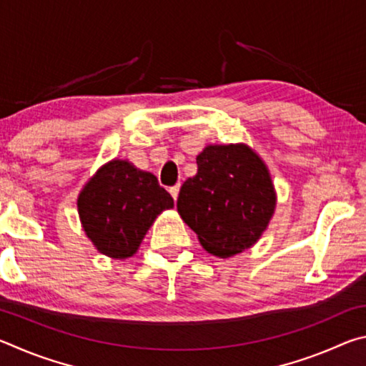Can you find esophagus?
<instances>
[{"label":"esophagus","instance_id":"1","mask_svg":"<svg viewBox=\"0 0 366 366\" xmlns=\"http://www.w3.org/2000/svg\"><path fill=\"white\" fill-rule=\"evenodd\" d=\"M179 189H181V184H176V185H172V187L169 189V194L172 195V198H174V200H177V195H179Z\"/></svg>","mask_w":366,"mask_h":366}]
</instances>
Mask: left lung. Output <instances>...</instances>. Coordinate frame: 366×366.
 <instances>
[{"label":"left lung","mask_w":366,"mask_h":366,"mask_svg":"<svg viewBox=\"0 0 366 366\" xmlns=\"http://www.w3.org/2000/svg\"><path fill=\"white\" fill-rule=\"evenodd\" d=\"M198 171L182 184L177 212L203 249L229 258L257 242L276 207L263 159L244 144L208 145Z\"/></svg>","instance_id":"obj_1"}]
</instances>
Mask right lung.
Segmentation results:
<instances>
[{
    "instance_id": "right-lung-1",
    "label": "right lung",
    "mask_w": 366,
    "mask_h": 366,
    "mask_svg": "<svg viewBox=\"0 0 366 366\" xmlns=\"http://www.w3.org/2000/svg\"><path fill=\"white\" fill-rule=\"evenodd\" d=\"M172 207L152 172L124 159L102 166L77 198L86 237L103 255L119 259L132 257L157 216Z\"/></svg>"
}]
</instances>
